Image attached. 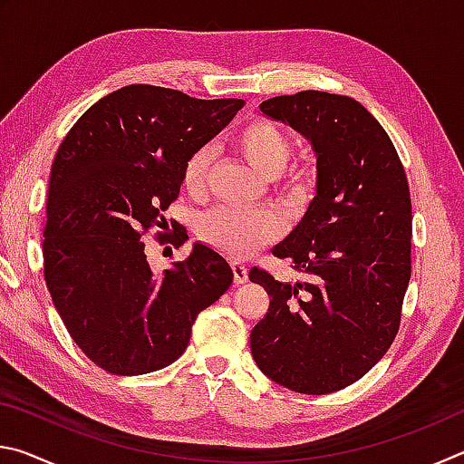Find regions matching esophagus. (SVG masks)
<instances>
[{"mask_svg": "<svg viewBox=\"0 0 464 464\" xmlns=\"http://www.w3.org/2000/svg\"><path fill=\"white\" fill-rule=\"evenodd\" d=\"M231 270H233V280L235 285H243V282H247V266H243L241 262H231Z\"/></svg>", "mask_w": 464, "mask_h": 464, "instance_id": "34e87169", "label": "esophagus"}]
</instances>
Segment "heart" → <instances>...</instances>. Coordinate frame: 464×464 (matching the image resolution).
I'll use <instances>...</instances> for the list:
<instances>
[{
    "instance_id": "heart-1",
    "label": "heart",
    "mask_w": 464,
    "mask_h": 464,
    "mask_svg": "<svg viewBox=\"0 0 464 464\" xmlns=\"http://www.w3.org/2000/svg\"><path fill=\"white\" fill-rule=\"evenodd\" d=\"M229 143L235 153L262 178H278L276 192L282 198H296L307 190L313 178L309 166H295L282 171L290 157V139L276 122L268 119L249 121L233 132ZM210 161L213 155L208 149H198L186 161L182 186L190 196H202L207 190ZM196 233L200 241L218 254L241 260L276 239L280 223L268 213H237L229 208H217L200 218Z\"/></svg>"
}]
</instances>
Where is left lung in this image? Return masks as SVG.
Returning <instances> with one entry per match:
<instances>
[{
	"mask_svg": "<svg viewBox=\"0 0 464 464\" xmlns=\"http://www.w3.org/2000/svg\"><path fill=\"white\" fill-rule=\"evenodd\" d=\"M260 110L311 140L317 196L272 249L303 280L249 272L270 296L251 354L282 387L327 395L362 379L399 332L411 276L410 186L395 145L354 98L307 90Z\"/></svg>",
	"mask_w": 464,
	"mask_h": 464,
	"instance_id": "1",
	"label": "left lung"
}]
</instances>
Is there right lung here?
Returning <instances> with one entry per match:
<instances>
[{"label": "right lung", "instance_id": "add662e5", "mask_svg": "<svg viewBox=\"0 0 464 464\" xmlns=\"http://www.w3.org/2000/svg\"><path fill=\"white\" fill-rule=\"evenodd\" d=\"M241 106L132 83L85 110L63 139L46 200L44 280L69 335L104 371L132 376L171 364L198 313L231 286V266L202 243L153 272L143 235L168 229L163 213L186 161ZM184 239L178 233L174 243Z\"/></svg>", "mask_w": 464, "mask_h": 464}]
</instances>
